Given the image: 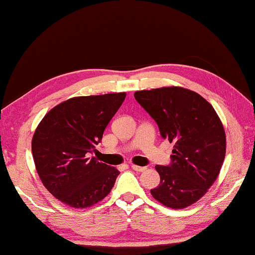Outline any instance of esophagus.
<instances>
[{
    "label": "esophagus",
    "instance_id": "obj_1",
    "mask_svg": "<svg viewBox=\"0 0 255 255\" xmlns=\"http://www.w3.org/2000/svg\"><path fill=\"white\" fill-rule=\"evenodd\" d=\"M130 167L134 171H136V172H143V171L146 170V167H144V166H137V165H131Z\"/></svg>",
    "mask_w": 255,
    "mask_h": 255
}]
</instances>
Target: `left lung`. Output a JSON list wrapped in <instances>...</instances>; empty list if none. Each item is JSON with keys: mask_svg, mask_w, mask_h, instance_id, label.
Segmentation results:
<instances>
[{"mask_svg": "<svg viewBox=\"0 0 255 255\" xmlns=\"http://www.w3.org/2000/svg\"><path fill=\"white\" fill-rule=\"evenodd\" d=\"M135 99L173 142L171 163L156 165L160 184L151 195L164 206L181 209L206 194L225 157V132L214 107L187 89L171 87L135 92Z\"/></svg>", "mask_w": 255, "mask_h": 255, "instance_id": "1", "label": "left lung"}]
</instances>
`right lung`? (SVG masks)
<instances>
[{
    "label": "right lung",
    "instance_id": "add662e5",
    "mask_svg": "<svg viewBox=\"0 0 255 255\" xmlns=\"http://www.w3.org/2000/svg\"><path fill=\"white\" fill-rule=\"evenodd\" d=\"M126 93L75 97L44 117L32 138V155L42 184L74 208H88L111 192L120 172L90 157Z\"/></svg>",
    "mask_w": 255,
    "mask_h": 255
}]
</instances>
